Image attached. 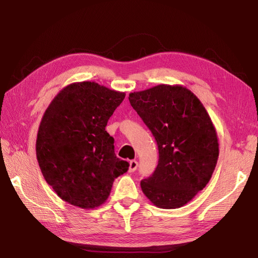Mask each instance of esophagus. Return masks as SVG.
Wrapping results in <instances>:
<instances>
[{"label": "esophagus", "mask_w": 258, "mask_h": 258, "mask_svg": "<svg viewBox=\"0 0 258 258\" xmlns=\"http://www.w3.org/2000/svg\"><path fill=\"white\" fill-rule=\"evenodd\" d=\"M138 165H139L138 161H135V160L131 161V162H130V167H128V171H130L131 173L135 172V171H136V168H138Z\"/></svg>", "instance_id": "esophagus-1"}]
</instances>
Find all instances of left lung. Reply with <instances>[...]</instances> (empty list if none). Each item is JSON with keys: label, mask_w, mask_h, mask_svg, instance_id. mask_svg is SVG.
I'll use <instances>...</instances> for the list:
<instances>
[{"label": "left lung", "mask_w": 258, "mask_h": 258, "mask_svg": "<svg viewBox=\"0 0 258 258\" xmlns=\"http://www.w3.org/2000/svg\"><path fill=\"white\" fill-rule=\"evenodd\" d=\"M128 100L154 135L155 172L141 182L153 205L174 210L205 187L217 164L216 128L202 102L183 85L160 84L130 93Z\"/></svg>", "instance_id": "8db88e82"}]
</instances>
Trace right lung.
<instances>
[{
    "instance_id": "1",
    "label": "right lung",
    "mask_w": 258,
    "mask_h": 258,
    "mask_svg": "<svg viewBox=\"0 0 258 258\" xmlns=\"http://www.w3.org/2000/svg\"><path fill=\"white\" fill-rule=\"evenodd\" d=\"M124 92L96 82H75L59 91L37 131L36 158L43 177L59 199L83 210L106 202L114 179L128 163L114 153L107 120Z\"/></svg>"
}]
</instances>
